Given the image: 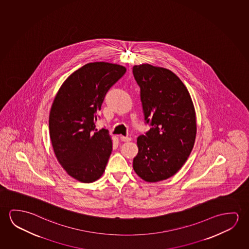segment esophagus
<instances>
[{
    "label": "esophagus",
    "instance_id": "esophagus-1",
    "mask_svg": "<svg viewBox=\"0 0 249 249\" xmlns=\"http://www.w3.org/2000/svg\"><path fill=\"white\" fill-rule=\"evenodd\" d=\"M121 141H123V142H130L131 138L130 137H127V136H121Z\"/></svg>",
    "mask_w": 249,
    "mask_h": 249
}]
</instances>
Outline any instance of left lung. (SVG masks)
<instances>
[{"instance_id": "left-lung-1", "label": "left lung", "mask_w": 249, "mask_h": 249, "mask_svg": "<svg viewBox=\"0 0 249 249\" xmlns=\"http://www.w3.org/2000/svg\"><path fill=\"white\" fill-rule=\"evenodd\" d=\"M141 88L145 123L152 127L137 138L133 168L149 183L167 179L178 172L192 153L196 134L192 97L170 70L149 64L134 65Z\"/></svg>"}]
</instances>
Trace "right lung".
Instances as JSON below:
<instances>
[{"label": "right lung", "instance_id": "add662e5", "mask_svg": "<svg viewBox=\"0 0 249 249\" xmlns=\"http://www.w3.org/2000/svg\"><path fill=\"white\" fill-rule=\"evenodd\" d=\"M123 65L89 63L70 75L54 98L50 138L57 161L82 183L101 178L112 152V140L95 122L107 90L126 72Z\"/></svg>", "mask_w": 249, "mask_h": 249}]
</instances>
